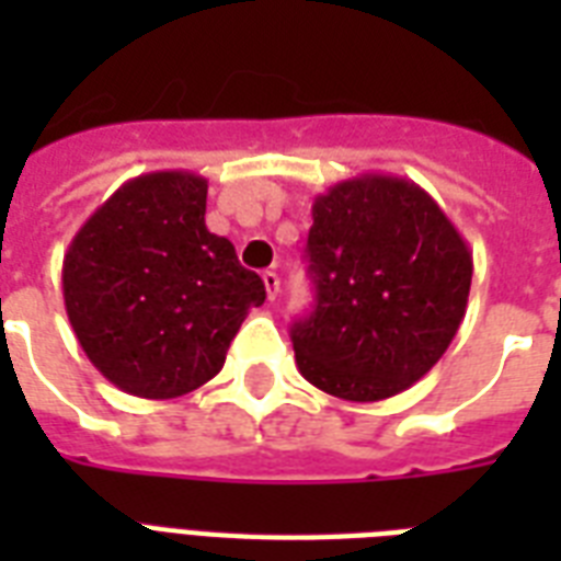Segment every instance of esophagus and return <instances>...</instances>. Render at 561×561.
I'll list each match as a JSON object with an SVG mask.
<instances>
[{"label":"esophagus","mask_w":561,"mask_h":561,"mask_svg":"<svg viewBox=\"0 0 561 561\" xmlns=\"http://www.w3.org/2000/svg\"><path fill=\"white\" fill-rule=\"evenodd\" d=\"M262 282H264V290H267V299L279 297V273H276V271H264L262 273Z\"/></svg>","instance_id":"34e87169"}]
</instances>
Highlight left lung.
<instances>
[{
	"mask_svg": "<svg viewBox=\"0 0 561 561\" xmlns=\"http://www.w3.org/2000/svg\"><path fill=\"white\" fill-rule=\"evenodd\" d=\"M314 311L290 329L297 367L346 401L399 396L431 373L466 317L471 250L413 180L360 174L311 206Z\"/></svg>",
	"mask_w": 561,
	"mask_h": 561,
	"instance_id": "1",
	"label": "left lung"
}]
</instances>
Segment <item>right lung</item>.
<instances>
[{"label": "right lung", "mask_w": 561, "mask_h": 561, "mask_svg": "<svg viewBox=\"0 0 561 561\" xmlns=\"http://www.w3.org/2000/svg\"><path fill=\"white\" fill-rule=\"evenodd\" d=\"M206 178L151 171L92 211L64 255L75 337L110 383L178 399L220 373L264 282L206 229Z\"/></svg>", "instance_id": "1"}]
</instances>
